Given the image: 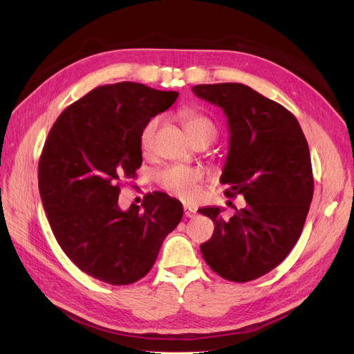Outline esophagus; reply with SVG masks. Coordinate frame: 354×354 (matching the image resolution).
I'll list each match as a JSON object with an SVG mask.
<instances>
[{
  "label": "esophagus",
  "mask_w": 354,
  "mask_h": 354,
  "mask_svg": "<svg viewBox=\"0 0 354 354\" xmlns=\"http://www.w3.org/2000/svg\"><path fill=\"white\" fill-rule=\"evenodd\" d=\"M183 211H185V217H186V218H192V217H195V216H196V209H195V208L185 207V208H183Z\"/></svg>",
  "instance_id": "esophagus-1"
}]
</instances>
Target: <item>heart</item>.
Returning a JSON list of instances; mask_svg holds the SVG:
<instances>
[{
  "label": "heart",
  "instance_id": "obj_1",
  "mask_svg": "<svg viewBox=\"0 0 354 354\" xmlns=\"http://www.w3.org/2000/svg\"><path fill=\"white\" fill-rule=\"evenodd\" d=\"M180 120L183 122V127L192 142L201 137H207L212 142L217 136V127L208 116L195 111V109H185L180 112ZM158 120L147 121L140 131V138L138 145L143 153H147L152 149L153 138L156 133ZM159 187L165 190L168 195L174 196L180 201L189 202L198 196L199 186L203 181V173L198 168H190L185 165H171L164 168L156 177Z\"/></svg>",
  "mask_w": 354,
  "mask_h": 354
}]
</instances>
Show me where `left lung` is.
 <instances>
[{"label": "left lung", "instance_id": "8db88e82", "mask_svg": "<svg viewBox=\"0 0 354 354\" xmlns=\"http://www.w3.org/2000/svg\"><path fill=\"white\" fill-rule=\"evenodd\" d=\"M192 91L226 113L230 146L220 181L226 196L246 201L230 220L218 207L199 209L216 224L201 252L224 279L250 282L279 266L303 232L315 189L308 145L291 112L248 85L201 84Z\"/></svg>", "mask_w": 354, "mask_h": 354}]
</instances>
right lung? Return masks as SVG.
I'll return each mask as SVG.
<instances>
[{
	"label": "right lung",
	"mask_w": 354,
	"mask_h": 354,
	"mask_svg": "<svg viewBox=\"0 0 354 354\" xmlns=\"http://www.w3.org/2000/svg\"><path fill=\"white\" fill-rule=\"evenodd\" d=\"M177 97L138 82L100 85L51 127L38 164L41 201L60 248L94 279H142L183 217L181 203L162 192L146 195L142 207L118 205L121 181L142 165V128Z\"/></svg>",
	"instance_id": "1"
}]
</instances>
